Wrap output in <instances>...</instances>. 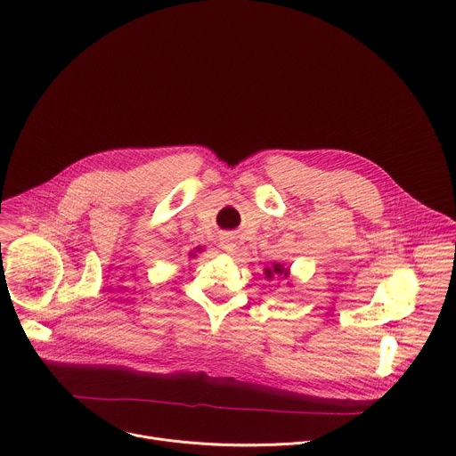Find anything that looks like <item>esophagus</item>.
Segmentation results:
<instances>
[{"label":"esophagus","mask_w":456,"mask_h":456,"mask_svg":"<svg viewBox=\"0 0 456 456\" xmlns=\"http://www.w3.org/2000/svg\"><path fill=\"white\" fill-rule=\"evenodd\" d=\"M222 248L227 252V254H232L234 248H236V241L232 236H222Z\"/></svg>","instance_id":"1"}]
</instances>
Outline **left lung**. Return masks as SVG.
Here are the masks:
<instances>
[{"mask_svg": "<svg viewBox=\"0 0 456 456\" xmlns=\"http://www.w3.org/2000/svg\"><path fill=\"white\" fill-rule=\"evenodd\" d=\"M266 279H273V277H282L288 279L289 277V268H286L282 263H273L272 268H265Z\"/></svg>", "mask_w": 456, "mask_h": 456, "instance_id": "8db88e82", "label": "left lung"}]
</instances>
